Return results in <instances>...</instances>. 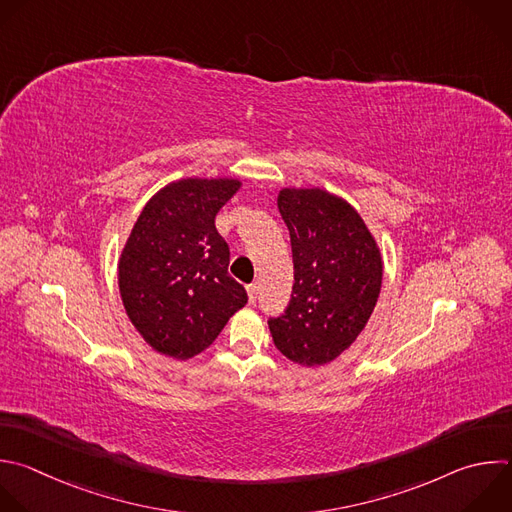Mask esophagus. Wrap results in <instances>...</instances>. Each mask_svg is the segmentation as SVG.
I'll list each match as a JSON object with an SVG mask.
<instances>
[{
    "instance_id": "esophagus-1",
    "label": "esophagus",
    "mask_w": 512,
    "mask_h": 512,
    "mask_svg": "<svg viewBox=\"0 0 512 512\" xmlns=\"http://www.w3.org/2000/svg\"><path fill=\"white\" fill-rule=\"evenodd\" d=\"M257 293H259V287H257V285H249V287H247L249 303H255V301H257Z\"/></svg>"
}]
</instances>
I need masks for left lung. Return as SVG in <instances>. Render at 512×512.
<instances>
[{
    "instance_id": "obj_1",
    "label": "left lung",
    "mask_w": 512,
    "mask_h": 512,
    "mask_svg": "<svg viewBox=\"0 0 512 512\" xmlns=\"http://www.w3.org/2000/svg\"><path fill=\"white\" fill-rule=\"evenodd\" d=\"M277 207L291 237L295 281L269 331L293 364L325 366L356 342L378 303L382 251L360 213L319 187H285Z\"/></svg>"
}]
</instances>
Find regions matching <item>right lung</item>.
Segmentation results:
<instances>
[{
  "instance_id": "add662e5",
  "label": "right lung",
  "mask_w": 512,
  "mask_h": 512,
  "mask_svg": "<svg viewBox=\"0 0 512 512\" xmlns=\"http://www.w3.org/2000/svg\"><path fill=\"white\" fill-rule=\"evenodd\" d=\"M239 179L187 177L144 205L118 259V289L134 329L179 362L207 350L247 303L229 275V245L215 227Z\"/></svg>"
}]
</instances>
